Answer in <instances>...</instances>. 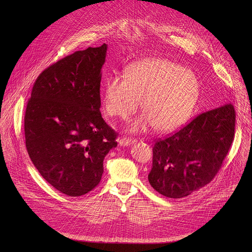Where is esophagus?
<instances>
[{
	"label": "esophagus",
	"mask_w": 252,
	"mask_h": 252,
	"mask_svg": "<svg viewBox=\"0 0 252 252\" xmlns=\"http://www.w3.org/2000/svg\"><path fill=\"white\" fill-rule=\"evenodd\" d=\"M135 142H136V139H133L130 137H122L119 140V145L121 147H128V146L133 145V143H135Z\"/></svg>",
	"instance_id": "1"
}]
</instances>
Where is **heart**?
<instances>
[{
    "instance_id": "b5f03b06",
    "label": "heart",
    "mask_w": 252,
    "mask_h": 252,
    "mask_svg": "<svg viewBox=\"0 0 252 252\" xmlns=\"http://www.w3.org/2000/svg\"><path fill=\"white\" fill-rule=\"evenodd\" d=\"M199 82L189 69L165 59H146L113 74L103 89L107 116L126 120L139 107L143 112L130 121V132L155 127L161 132L182 127L191 117L199 95Z\"/></svg>"
}]
</instances>
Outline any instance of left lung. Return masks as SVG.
I'll return each instance as SVG.
<instances>
[{
  "instance_id": "1",
  "label": "left lung",
  "mask_w": 252,
  "mask_h": 252,
  "mask_svg": "<svg viewBox=\"0 0 252 252\" xmlns=\"http://www.w3.org/2000/svg\"><path fill=\"white\" fill-rule=\"evenodd\" d=\"M235 112L231 103L205 112L154 147L151 186L160 194L182 198L209 184L231 147Z\"/></svg>"
}]
</instances>
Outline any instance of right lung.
<instances>
[{
  "mask_svg": "<svg viewBox=\"0 0 252 252\" xmlns=\"http://www.w3.org/2000/svg\"><path fill=\"white\" fill-rule=\"evenodd\" d=\"M107 46L78 51L35 81L25 116L26 147L46 181L67 196L100 182L118 133L101 118L99 87Z\"/></svg>",
  "mask_w": 252,
  "mask_h": 252,
  "instance_id": "1",
  "label": "right lung"
}]
</instances>
